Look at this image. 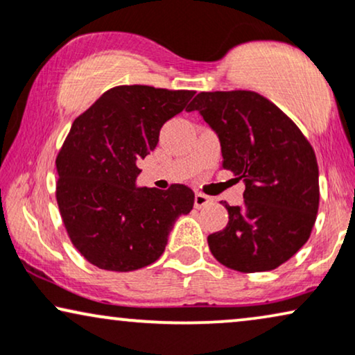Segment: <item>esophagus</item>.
Segmentation results:
<instances>
[{
  "label": "esophagus",
  "mask_w": 355,
  "mask_h": 355,
  "mask_svg": "<svg viewBox=\"0 0 355 355\" xmlns=\"http://www.w3.org/2000/svg\"><path fill=\"white\" fill-rule=\"evenodd\" d=\"M207 205H211V198L201 195V193H196V196H195V207H196V209H201V207H205Z\"/></svg>",
  "instance_id": "1"
}]
</instances>
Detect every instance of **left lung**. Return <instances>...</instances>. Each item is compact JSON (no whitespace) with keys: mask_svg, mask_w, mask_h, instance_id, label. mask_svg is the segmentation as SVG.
Instances as JSON below:
<instances>
[{"mask_svg":"<svg viewBox=\"0 0 355 355\" xmlns=\"http://www.w3.org/2000/svg\"><path fill=\"white\" fill-rule=\"evenodd\" d=\"M193 110L219 136L222 168L245 183L243 205L225 202V229L207 237L211 253L240 272L276 269L304 247L315 225L320 185L313 148L258 92H200Z\"/></svg>","mask_w":355,"mask_h":355,"instance_id":"obj_1","label":"left lung"}]
</instances>
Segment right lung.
Instances as JSON below:
<instances>
[{"label": "right lung", "instance_id": "obj_1", "mask_svg": "<svg viewBox=\"0 0 355 355\" xmlns=\"http://www.w3.org/2000/svg\"><path fill=\"white\" fill-rule=\"evenodd\" d=\"M195 91L150 86L108 89L73 121L56 155V202L69 240L94 266L128 272L164 253L178 216L193 209L195 193L136 188L138 160L155 149L164 123Z\"/></svg>", "mask_w": 355, "mask_h": 355}]
</instances>
